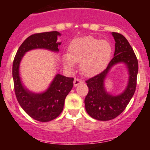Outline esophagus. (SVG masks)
<instances>
[{
  "mask_svg": "<svg viewBox=\"0 0 150 150\" xmlns=\"http://www.w3.org/2000/svg\"><path fill=\"white\" fill-rule=\"evenodd\" d=\"M82 83V79H78V78H76V79H74V86H77L78 85Z\"/></svg>",
  "mask_w": 150,
  "mask_h": 150,
  "instance_id": "esophagus-1",
  "label": "esophagus"
}]
</instances>
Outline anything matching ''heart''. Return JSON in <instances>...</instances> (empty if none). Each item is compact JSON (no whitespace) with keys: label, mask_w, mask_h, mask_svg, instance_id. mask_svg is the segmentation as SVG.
<instances>
[{"label":"heart","mask_w":150,"mask_h":150,"mask_svg":"<svg viewBox=\"0 0 150 150\" xmlns=\"http://www.w3.org/2000/svg\"><path fill=\"white\" fill-rule=\"evenodd\" d=\"M112 49L107 40L88 36L71 41L68 53L64 55L66 67L73 68L76 62H80V70L86 76H92L104 70L112 56Z\"/></svg>","instance_id":"heart-1"}]
</instances>
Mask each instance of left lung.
<instances>
[{
    "label": "left lung",
    "mask_w": 150,
    "mask_h": 150,
    "mask_svg": "<svg viewBox=\"0 0 150 150\" xmlns=\"http://www.w3.org/2000/svg\"><path fill=\"white\" fill-rule=\"evenodd\" d=\"M112 35L116 41L114 57L104 71L86 81L88 87V92L85 98L86 110L91 117L100 121L113 120L121 114L133 97L137 86L138 62L134 52L122 34L112 32ZM120 62L128 66L129 80L127 89L122 93L112 96L105 91L103 81L109 69Z\"/></svg>",
    "instance_id": "8db88e82"
}]
</instances>
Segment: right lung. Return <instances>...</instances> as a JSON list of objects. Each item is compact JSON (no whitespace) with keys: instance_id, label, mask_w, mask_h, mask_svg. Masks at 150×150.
Here are the masks:
<instances>
[{"instance_id":"add662e5","label":"right lung","mask_w":150,"mask_h":150,"mask_svg":"<svg viewBox=\"0 0 150 150\" xmlns=\"http://www.w3.org/2000/svg\"><path fill=\"white\" fill-rule=\"evenodd\" d=\"M58 31L38 33L29 36L22 43L13 63L14 90L18 104L28 116L39 122H50L55 120L62 112L64 100L74 86V78L57 74L50 88L41 94H34L22 86L18 74L22 58L26 52L34 49H46L59 51L61 43L57 42Z\"/></svg>"}]
</instances>
